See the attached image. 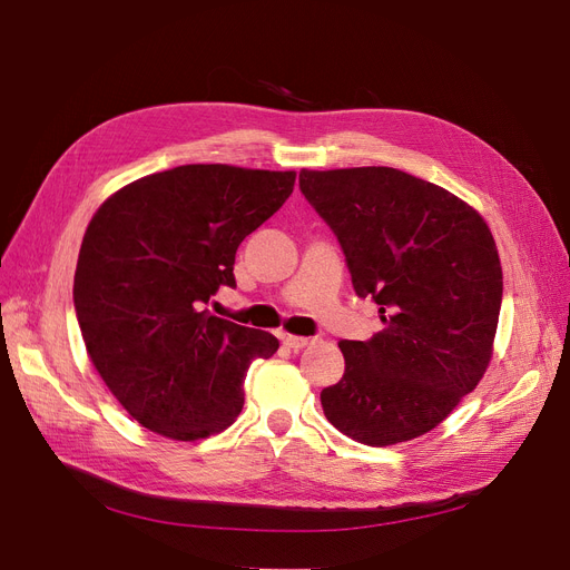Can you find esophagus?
<instances>
[{"mask_svg": "<svg viewBox=\"0 0 570 570\" xmlns=\"http://www.w3.org/2000/svg\"><path fill=\"white\" fill-rule=\"evenodd\" d=\"M283 342L287 344V347H289L292 352H299V350L308 347V344H312L314 340H312V337H295V335H285V337H283Z\"/></svg>", "mask_w": 570, "mask_h": 570, "instance_id": "1", "label": "esophagus"}]
</instances>
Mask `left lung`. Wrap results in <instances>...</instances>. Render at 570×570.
<instances>
[{
  "label": "left lung",
  "mask_w": 570,
  "mask_h": 570,
  "mask_svg": "<svg viewBox=\"0 0 570 570\" xmlns=\"http://www.w3.org/2000/svg\"><path fill=\"white\" fill-rule=\"evenodd\" d=\"M299 189L385 325L366 342H340L344 375L321 392L325 419L371 446L428 433L490 364L502 266L488 223L387 166L302 170Z\"/></svg>",
  "instance_id": "8db88e82"
}]
</instances>
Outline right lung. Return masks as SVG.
<instances>
[{
  "instance_id": "1",
  "label": "right lung",
  "mask_w": 570,
  "mask_h": 570,
  "mask_svg": "<svg viewBox=\"0 0 570 570\" xmlns=\"http://www.w3.org/2000/svg\"><path fill=\"white\" fill-rule=\"evenodd\" d=\"M292 187V170L187 164L126 185L92 216L76 316L101 381L140 425L187 442L239 416L249 364L278 340L206 306L235 287L239 243Z\"/></svg>"
}]
</instances>
